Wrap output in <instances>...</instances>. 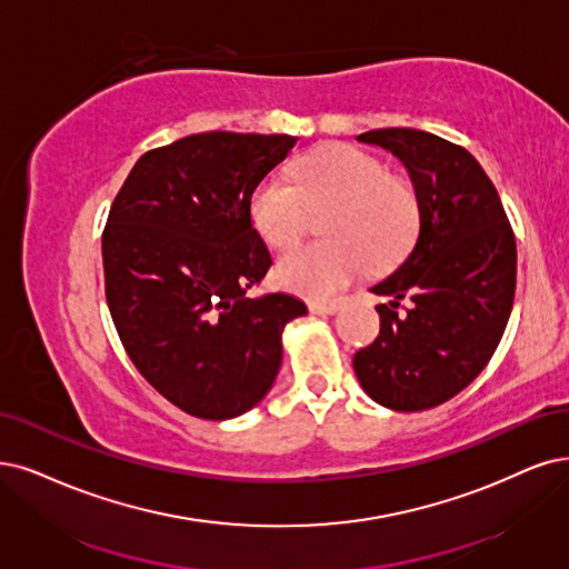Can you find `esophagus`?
<instances>
[{"mask_svg":"<svg viewBox=\"0 0 569 569\" xmlns=\"http://www.w3.org/2000/svg\"><path fill=\"white\" fill-rule=\"evenodd\" d=\"M340 302H309V311L317 313V317H328V313L340 311Z\"/></svg>","mask_w":569,"mask_h":569,"instance_id":"esophagus-1","label":"esophagus"}]
</instances>
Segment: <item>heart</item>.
Masks as SVG:
<instances>
[{
  "label": "heart",
  "mask_w": 569,
  "mask_h": 569,
  "mask_svg": "<svg viewBox=\"0 0 569 569\" xmlns=\"http://www.w3.org/2000/svg\"><path fill=\"white\" fill-rule=\"evenodd\" d=\"M311 210H330L323 224L330 241L292 248L277 262L279 283L309 300L335 298L368 262L377 269L393 264L419 224L415 187L351 144H328L305 157L296 182L267 176L252 189L250 220L271 248L296 246Z\"/></svg>",
  "instance_id": "1"
}]
</instances>
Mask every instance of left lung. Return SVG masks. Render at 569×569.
Returning <instances> with one entry per match:
<instances>
[{
    "mask_svg": "<svg viewBox=\"0 0 569 569\" xmlns=\"http://www.w3.org/2000/svg\"><path fill=\"white\" fill-rule=\"evenodd\" d=\"M401 159L419 199V231L398 269L370 288L380 335L353 356L366 393L417 412L450 401L488 366L516 292V237L480 163L450 140L417 129L356 138ZM409 300L407 313L397 311Z\"/></svg>",
    "mask_w": 569,
    "mask_h": 569,
    "instance_id": "8db88e82",
    "label": "left lung"
}]
</instances>
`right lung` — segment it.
<instances>
[{"mask_svg":"<svg viewBox=\"0 0 569 569\" xmlns=\"http://www.w3.org/2000/svg\"><path fill=\"white\" fill-rule=\"evenodd\" d=\"M292 136L208 131L144 152L102 231L104 298L133 366L199 419L256 408L281 368V332L307 307L248 298L271 256L250 220L252 189Z\"/></svg>","mask_w":569,"mask_h":569,"instance_id":"obj_1","label":"right lung"}]
</instances>
